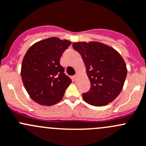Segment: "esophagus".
Segmentation results:
<instances>
[{"label": "esophagus", "mask_w": 146, "mask_h": 146, "mask_svg": "<svg viewBox=\"0 0 146 146\" xmlns=\"http://www.w3.org/2000/svg\"><path fill=\"white\" fill-rule=\"evenodd\" d=\"M78 76H79V73H76V74L74 76V79L75 80H76V79H78Z\"/></svg>", "instance_id": "34e87169"}]
</instances>
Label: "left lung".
Instances as JSON below:
<instances>
[{
	"label": "left lung",
	"mask_w": 146,
	"mask_h": 146,
	"mask_svg": "<svg viewBox=\"0 0 146 146\" xmlns=\"http://www.w3.org/2000/svg\"><path fill=\"white\" fill-rule=\"evenodd\" d=\"M73 48L79 52L91 82L89 91L82 94L89 105L107 106L119 95L127 68L121 55L111 46L98 41L76 42Z\"/></svg>",
	"instance_id": "8db88e82"
}]
</instances>
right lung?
I'll use <instances>...</instances> for the list:
<instances>
[{
	"label": "right lung",
	"mask_w": 146,
	"mask_h": 146,
	"mask_svg": "<svg viewBox=\"0 0 146 146\" xmlns=\"http://www.w3.org/2000/svg\"><path fill=\"white\" fill-rule=\"evenodd\" d=\"M70 44L67 39L50 37L36 42L27 51L21 76L25 89L36 103L50 106L62 99L72 80L64 74L60 60Z\"/></svg>",
	"instance_id": "1"
}]
</instances>
